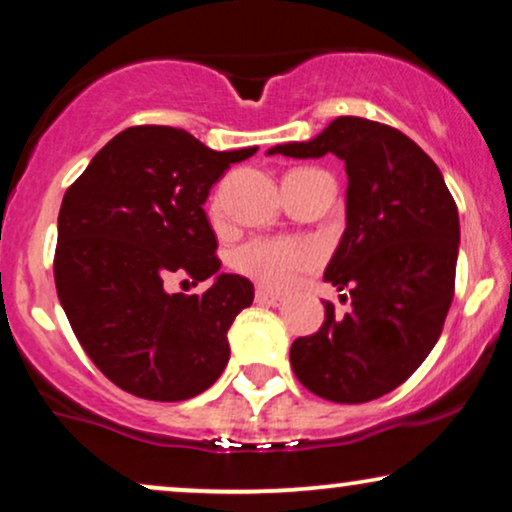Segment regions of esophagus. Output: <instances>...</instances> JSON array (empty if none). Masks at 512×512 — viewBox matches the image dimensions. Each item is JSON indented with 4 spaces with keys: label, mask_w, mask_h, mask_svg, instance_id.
<instances>
[{
    "label": "esophagus",
    "mask_w": 512,
    "mask_h": 512,
    "mask_svg": "<svg viewBox=\"0 0 512 512\" xmlns=\"http://www.w3.org/2000/svg\"><path fill=\"white\" fill-rule=\"evenodd\" d=\"M255 300L260 305H269V307H281L283 305V298L281 295H274V293H269V291H262V288H257L255 291Z\"/></svg>",
    "instance_id": "34e87169"
}]
</instances>
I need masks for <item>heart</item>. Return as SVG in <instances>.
<instances>
[{"label":"heart","mask_w":512,"mask_h":512,"mask_svg":"<svg viewBox=\"0 0 512 512\" xmlns=\"http://www.w3.org/2000/svg\"><path fill=\"white\" fill-rule=\"evenodd\" d=\"M217 207V205H214ZM236 272L269 291H286L300 274L317 264V250L303 240L252 238L233 252Z\"/></svg>","instance_id":"obj_1"}]
</instances>
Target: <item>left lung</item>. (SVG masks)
Returning a JSON list of instances; mask_svg holds the SVG:
<instances>
[{"mask_svg":"<svg viewBox=\"0 0 512 512\" xmlns=\"http://www.w3.org/2000/svg\"><path fill=\"white\" fill-rule=\"evenodd\" d=\"M269 155L346 162V231L324 272L350 303H324L317 334L295 338L291 365L307 391L367 403L398 389L439 341L455 293L460 221L427 152L386 123L338 116L307 143Z\"/></svg>","mask_w":512,"mask_h":512,"instance_id":"left-lung-1","label":"left lung"}]
</instances>
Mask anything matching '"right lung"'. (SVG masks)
Instances as JSON below:
<instances>
[{"mask_svg":"<svg viewBox=\"0 0 512 512\" xmlns=\"http://www.w3.org/2000/svg\"><path fill=\"white\" fill-rule=\"evenodd\" d=\"M257 147L214 152L181 128L133 126L114 135L66 190L54 283L78 343L112 384L138 398L207 391L229 362V329L255 291L218 274L200 296L165 283L219 272L205 214L209 188Z\"/></svg>","mask_w":512,"mask_h":512,"instance_id":"1","label":"right lung"}]
</instances>
